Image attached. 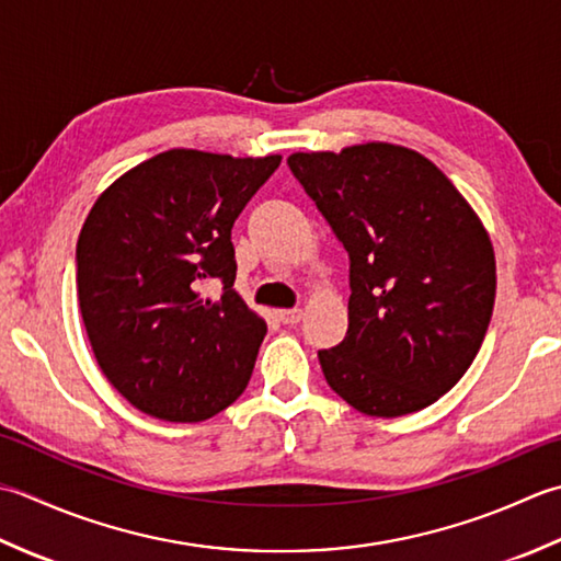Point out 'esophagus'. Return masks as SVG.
I'll return each mask as SVG.
<instances>
[{
	"mask_svg": "<svg viewBox=\"0 0 561 561\" xmlns=\"http://www.w3.org/2000/svg\"><path fill=\"white\" fill-rule=\"evenodd\" d=\"M278 319L283 324H288V327H293V324H297L302 319V310L300 307H295V310H280L278 312Z\"/></svg>",
	"mask_w": 561,
	"mask_h": 561,
	"instance_id": "obj_1",
	"label": "esophagus"
}]
</instances>
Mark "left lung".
Instances as JSON below:
<instances>
[{"label": "left lung", "mask_w": 561, "mask_h": 561, "mask_svg": "<svg viewBox=\"0 0 561 561\" xmlns=\"http://www.w3.org/2000/svg\"><path fill=\"white\" fill-rule=\"evenodd\" d=\"M288 167L348 251V331L319 351L368 416L426 409L470 368L496 297L494 247L443 171L387 142L295 152Z\"/></svg>", "instance_id": "1"}]
</instances>
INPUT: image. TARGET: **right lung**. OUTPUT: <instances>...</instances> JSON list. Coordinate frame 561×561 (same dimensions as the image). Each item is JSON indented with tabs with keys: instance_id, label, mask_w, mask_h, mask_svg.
I'll list each match as a JSON object with an SVG mask.
<instances>
[{
	"instance_id": "obj_1",
	"label": "right lung",
	"mask_w": 561,
	"mask_h": 561,
	"mask_svg": "<svg viewBox=\"0 0 561 561\" xmlns=\"http://www.w3.org/2000/svg\"><path fill=\"white\" fill-rule=\"evenodd\" d=\"M280 154L169 150L101 193L77 242V295L108 382L162 421L230 407L254 370L266 322L234 290L232 227ZM224 285L208 298L204 283Z\"/></svg>"
}]
</instances>
